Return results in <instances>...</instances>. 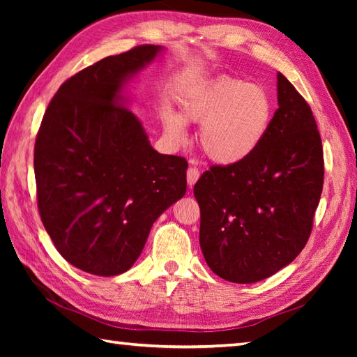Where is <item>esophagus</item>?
Masks as SVG:
<instances>
[{
    "instance_id": "34e87169",
    "label": "esophagus",
    "mask_w": 357,
    "mask_h": 357,
    "mask_svg": "<svg viewBox=\"0 0 357 357\" xmlns=\"http://www.w3.org/2000/svg\"><path fill=\"white\" fill-rule=\"evenodd\" d=\"M198 179H199V170L196 169V167H190V169L187 170V183H188V185L193 187Z\"/></svg>"
}]
</instances>
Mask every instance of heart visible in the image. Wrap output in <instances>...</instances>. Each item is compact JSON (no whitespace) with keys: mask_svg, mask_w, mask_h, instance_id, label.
Segmentation results:
<instances>
[{"mask_svg":"<svg viewBox=\"0 0 357 357\" xmlns=\"http://www.w3.org/2000/svg\"><path fill=\"white\" fill-rule=\"evenodd\" d=\"M273 101L259 84L221 77L187 98L183 116L162 113L165 133L174 142L185 138V123L202 126L201 147L211 161L231 165L244 161L261 146L271 126Z\"/></svg>","mask_w":357,"mask_h":357,"instance_id":"b5f03b06","label":"heart"}]
</instances>
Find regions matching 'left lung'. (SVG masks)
<instances>
[{
	"mask_svg": "<svg viewBox=\"0 0 357 357\" xmlns=\"http://www.w3.org/2000/svg\"><path fill=\"white\" fill-rule=\"evenodd\" d=\"M278 105L255 153L210 167L193 188L204 259L230 282L253 284L293 262L307 244L321 199V135L310 105L282 73Z\"/></svg>",
	"mask_w": 357,
	"mask_h": 357,
	"instance_id": "left-lung-1",
	"label": "left lung"
}]
</instances>
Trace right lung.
Returning <instances> with one entry per match:
<instances>
[{"instance_id":"1","label":"right lung","mask_w":357,"mask_h":357,"mask_svg":"<svg viewBox=\"0 0 357 357\" xmlns=\"http://www.w3.org/2000/svg\"><path fill=\"white\" fill-rule=\"evenodd\" d=\"M162 45H138L67 79L35 142L38 208L67 262L96 276L127 271L151 225L187 190V161L150 146L126 87Z\"/></svg>"}]
</instances>
